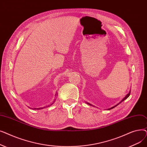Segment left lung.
<instances>
[{"mask_svg": "<svg viewBox=\"0 0 147 147\" xmlns=\"http://www.w3.org/2000/svg\"><path fill=\"white\" fill-rule=\"evenodd\" d=\"M130 91H131V90H130V91H129V93H128V94H127V95H126V96H125V98H123V99H122V100H121V101H120V102H119V104H117V105H115V106H114V107H111V108H110V109H108V110H111V109H113V108H114V107H116V106H117V105H119V104H120V103H121V102H123V101H125V99H127V98H128V97H129V96H130ZM87 104H88V105H90V106H91V105H92V104H89V103H88V102H87ZM93 106H94V105H93Z\"/></svg>", "mask_w": 147, "mask_h": 147, "instance_id": "8db88e82", "label": "left lung"}]
</instances>
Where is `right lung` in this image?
I'll use <instances>...</instances> for the list:
<instances>
[{
  "label": "right lung",
  "instance_id": "right-lung-1",
  "mask_svg": "<svg viewBox=\"0 0 147 147\" xmlns=\"http://www.w3.org/2000/svg\"><path fill=\"white\" fill-rule=\"evenodd\" d=\"M55 96H57V94H55ZM54 101H53V103H52V104H51V105H52V104H53L54 102H54ZM51 105H49V106H51ZM49 106L48 105V107H49ZM48 107V106H47V107ZM41 109H43V108H41ZM36 109H34V110H36ZM40 109H37V110H40ZM36 110H37V109H36Z\"/></svg>",
  "mask_w": 147,
  "mask_h": 147
}]
</instances>
